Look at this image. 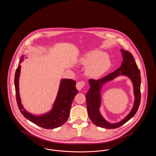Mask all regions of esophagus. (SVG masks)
<instances>
[{
    "mask_svg": "<svg viewBox=\"0 0 156 156\" xmlns=\"http://www.w3.org/2000/svg\"><path fill=\"white\" fill-rule=\"evenodd\" d=\"M84 86H85V82L83 81L78 82L76 84V88L79 90H81L82 88H83Z\"/></svg>",
    "mask_w": 156,
    "mask_h": 156,
    "instance_id": "esophagus-1",
    "label": "esophagus"
}]
</instances>
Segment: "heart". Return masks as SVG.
Masks as SVG:
<instances>
[{
    "label": "heart",
    "instance_id": "1",
    "mask_svg": "<svg viewBox=\"0 0 156 156\" xmlns=\"http://www.w3.org/2000/svg\"><path fill=\"white\" fill-rule=\"evenodd\" d=\"M80 63L86 67L85 74L90 78L98 79L103 76L111 67V61L106 53L99 50H93L83 54Z\"/></svg>",
    "mask_w": 156,
    "mask_h": 156
}]
</instances>
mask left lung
Listing matches in <instances>:
<instances>
[{
    "label": "left lung",
    "instance_id": "8db88e82",
    "mask_svg": "<svg viewBox=\"0 0 156 156\" xmlns=\"http://www.w3.org/2000/svg\"><path fill=\"white\" fill-rule=\"evenodd\" d=\"M120 51L123 57V62L120 67L113 73L102 78L98 80L90 79V88L85 95L88 116L92 122L98 127L108 129L118 128L132 119L136 113L140 104V72L135 62L132 54L123 49H121ZM120 75L128 77L133 82L135 96L134 106L131 112L124 119L118 122L112 124L104 118L99 111L101 105V90L105 83Z\"/></svg>",
    "mask_w": 156,
    "mask_h": 156
}]
</instances>
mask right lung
<instances>
[{
	"instance_id": "add662e5",
	"label": "right lung",
	"mask_w": 156,
	"mask_h": 156,
	"mask_svg": "<svg viewBox=\"0 0 156 156\" xmlns=\"http://www.w3.org/2000/svg\"><path fill=\"white\" fill-rule=\"evenodd\" d=\"M23 58L24 56L22 55L15 75L16 101L20 111L26 119L44 129H51L62 126L68 120L73 101L78 93V90L75 87L76 82L71 79H61L57 95L52 105V109L40 115H33L24 108L19 94V77L21 69L20 64L24 60Z\"/></svg>"
}]
</instances>
